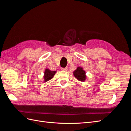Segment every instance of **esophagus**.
Returning a JSON list of instances; mask_svg holds the SVG:
<instances>
[{
  "instance_id": "1",
  "label": "esophagus",
  "mask_w": 131,
  "mask_h": 131,
  "mask_svg": "<svg viewBox=\"0 0 131 131\" xmlns=\"http://www.w3.org/2000/svg\"><path fill=\"white\" fill-rule=\"evenodd\" d=\"M67 70H68V68H62V70H63V71H67Z\"/></svg>"
}]
</instances>
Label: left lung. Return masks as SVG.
<instances>
[{
  "mask_svg": "<svg viewBox=\"0 0 131 131\" xmlns=\"http://www.w3.org/2000/svg\"><path fill=\"white\" fill-rule=\"evenodd\" d=\"M85 74V71L80 67H78L77 69L73 72L74 77L80 81H84L86 80V76Z\"/></svg>",
  "mask_w": 131,
  "mask_h": 131,
  "instance_id": "1",
  "label": "left lung"
}]
</instances>
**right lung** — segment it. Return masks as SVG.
I'll use <instances>...</instances> for the list:
<instances>
[{
    "instance_id": "add662e5",
    "label": "right lung",
    "mask_w": 131,
    "mask_h": 131,
    "mask_svg": "<svg viewBox=\"0 0 131 131\" xmlns=\"http://www.w3.org/2000/svg\"><path fill=\"white\" fill-rule=\"evenodd\" d=\"M56 71H51L49 69H46L44 72V76H43L44 81L46 82L50 80V79L53 78V77L54 76V74H56Z\"/></svg>"
}]
</instances>
